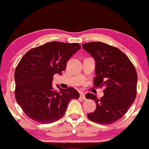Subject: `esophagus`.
I'll list each match as a JSON object with an SVG mask.
<instances>
[{"instance_id":"obj_1","label":"esophagus","mask_w":149,"mask_h":149,"mask_svg":"<svg viewBox=\"0 0 149 149\" xmlns=\"http://www.w3.org/2000/svg\"><path fill=\"white\" fill-rule=\"evenodd\" d=\"M80 98L83 99V100H86V98H85V94L83 93V92H80Z\"/></svg>"}]
</instances>
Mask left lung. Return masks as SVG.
<instances>
[{
    "mask_svg": "<svg viewBox=\"0 0 149 149\" xmlns=\"http://www.w3.org/2000/svg\"><path fill=\"white\" fill-rule=\"evenodd\" d=\"M83 48L96 61L94 86L104 87V96L98 99L92 93L87 99L95 100L97 107L88 114L90 120L102 125L112 124L120 119L134 102L137 73L134 66L120 49L102 42L83 44Z\"/></svg>",
    "mask_w": 149,
    "mask_h": 149,
    "instance_id": "obj_1",
    "label": "left lung"
}]
</instances>
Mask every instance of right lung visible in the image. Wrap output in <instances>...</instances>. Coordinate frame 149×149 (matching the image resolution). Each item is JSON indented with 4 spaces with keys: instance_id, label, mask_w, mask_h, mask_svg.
<instances>
[{
    "instance_id": "obj_1",
    "label": "right lung",
    "mask_w": 149,
    "mask_h": 149,
    "mask_svg": "<svg viewBox=\"0 0 149 149\" xmlns=\"http://www.w3.org/2000/svg\"><path fill=\"white\" fill-rule=\"evenodd\" d=\"M81 48L78 43L49 42L29 50L15 71L17 102L31 119L42 124L55 122L65 114L72 99L79 98L75 88H53L56 73L66 69L70 57Z\"/></svg>"
}]
</instances>
